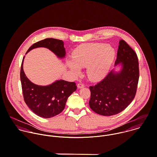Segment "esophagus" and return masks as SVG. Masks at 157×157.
I'll return each instance as SVG.
<instances>
[{"mask_svg":"<svg viewBox=\"0 0 157 157\" xmlns=\"http://www.w3.org/2000/svg\"><path fill=\"white\" fill-rule=\"evenodd\" d=\"M85 86V85L82 83H79L77 84V88H82Z\"/></svg>","mask_w":157,"mask_h":157,"instance_id":"obj_1","label":"esophagus"}]
</instances>
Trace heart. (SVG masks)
Wrapping results in <instances>:
<instances>
[{
	"mask_svg": "<svg viewBox=\"0 0 157 157\" xmlns=\"http://www.w3.org/2000/svg\"><path fill=\"white\" fill-rule=\"evenodd\" d=\"M72 60L66 61L67 66L74 73L78 74L80 67H86V74L91 80L104 78L115 57V50L110 45L92 43L83 44L72 53Z\"/></svg>",
	"mask_w": 157,
	"mask_h": 157,
	"instance_id": "obj_1",
	"label": "heart"
}]
</instances>
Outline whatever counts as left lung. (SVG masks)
<instances>
[{
    "mask_svg": "<svg viewBox=\"0 0 157 157\" xmlns=\"http://www.w3.org/2000/svg\"><path fill=\"white\" fill-rule=\"evenodd\" d=\"M99 83L90 86V108L96 113L111 116L124 110L135 97L139 77L136 53L123 40L119 41L115 67Z\"/></svg>",
    "mask_w": 157,
    "mask_h": 157,
    "instance_id": "obj_1",
    "label": "left lung"
}]
</instances>
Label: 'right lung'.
Returning <instances> with one entry per match:
<instances>
[{
	"instance_id": "right-lung-1",
	"label": "right lung",
	"mask_w": 157,
	"mask_h": 157,
	"mask_svg": "<svg viewBox=\"0 0 157 157\" xmlns=\"http://www.w3.org/2000/svg\"><path fill=\"white\" fill-rule=\"evenodd\" d=\"M44 47L49 49L58 58L66 56L63 40L48 38L33 44L26 55L33 49ZM24 56L20 71V78L24 99L29 109L42 118H51L60 113L64 109L67 98L77 90L75 82L58 80L46 86L37 85L31 82L23 70Z\"/></svg>"
}]
</instances>
